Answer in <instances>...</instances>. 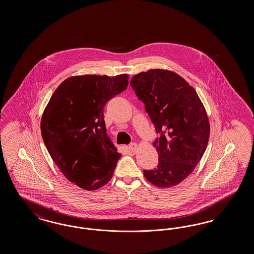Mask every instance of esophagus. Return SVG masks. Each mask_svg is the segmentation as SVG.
Wrapping results in <instances>:
<instances>
[{
	"label": "esophagus",
	"mask_w": 254,
	"mask_h": 254,
	"mask_svg": "<svg viewBox=\"0 0 254 254\" xmlns=\"http://www.w3.org/2000/svg\"><path fill=\"white\" fill-rule=\"evenodd\" d=\"M128 148H129L130 151L136 152V150H137V148H138V145H137L136 143H131L130 145H128Z\"/></svg>",
	"instance_id": "34e87169"
}]
</instances>
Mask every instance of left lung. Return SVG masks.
<instances>
[{
  "label": "left lung",
  "mask_w": 254,
  "mask_h": 254,
  "mask_svg": "<svg viewBox=\"0 0 254 254\" xmlns=\"http://www.w3.org/2000/svg\"><path fill=\"white\" fill-rule=\"evenodd\" d=\"M136 95L160 137L157 168L144 170L145 179L158 188H172L189 177L203 157L209 121L205 107L193 87L177 73L149 69L130 81Z\"/></svg>",
  "instance_id": "left-lung-1"
}]
</instances>
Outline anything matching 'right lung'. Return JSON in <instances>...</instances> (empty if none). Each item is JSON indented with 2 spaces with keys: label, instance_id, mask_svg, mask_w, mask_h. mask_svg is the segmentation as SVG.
Instances as JSON below:
<instances>
[{
  "label": "right lung",
  "instance_id": "1",
  "mask_svg": "<svg viewBox=\"0 0 254 254\" xmlns=\"http://www.w3.org/2000/svg\"><path fill=\"white\" fill-rule=\"evenodd\" d=\"M128 85V75H82L65 79L42 116L41 132L64 177L86 190L112 178L121 153L107 135L104 108Z\"/></svg>",
  "mask_w": 254,
  "mask_h": 254
}]
</instances>
